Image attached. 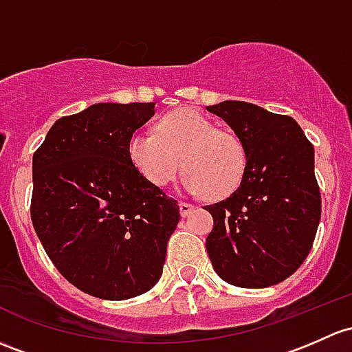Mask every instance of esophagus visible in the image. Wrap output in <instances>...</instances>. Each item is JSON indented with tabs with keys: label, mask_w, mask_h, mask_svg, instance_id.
I'll return each instance as SVG.
<instances>
[{
	"label": "esophagus",
	"mask_w": 352,
	"mask_h": 352,
	"mask_svg": "<svg viewBox=\"0 0 352 352\" xmlns=\"http://www.w3.org/2000/svg\"><path fill=\"white\" fill-rule=\"evenodd\" d=\"M179 207H180V216H182V217H187V216H190V212H192V210L195 209L194 206H192V204H188V202H184V201H180V202H179Z\"/></svg>",
	"instance_id": "34e87169"
}]
</instances>
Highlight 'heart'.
Here are the masks:
<instances>
[{
    "instance_id": "b5f03b06",
    "label": "heart",
    "mask_w": 352,
    "mask_h": 352,
    "mask_svg": "<svg viewBox=\"0 0 352 352\" xmlns=\"http://www.w3.org/2000/svg\"><path fill=\"white\" fill-rule=\"evenodd\" d=\"M128 155L135 168L155 187H165L186 168L182 186L192 194L224 199L241 184L248 155L243 140L192 108L165 114L157 135L136 131L129 136Z\"/></svg>"
}]
</instances>
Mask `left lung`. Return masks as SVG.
Listing matches in <instances>:
<instances>
[{
  "instance_id": "obj_1",
  "label": "left lung",
  "mask_w": 352,
  "mask_h": 352,
  "mask_svg": "<svg viewBox=\"0 0 352 352\" xmlns=\"http://www.w3.org/2000/svg\"><path fill=\"white\" fill-rule=\"evenodd\" d=\"M246 146V172L224 201L206 206L214 228L206 239L224 282L265 288L303 263L320 221L314 146L290 116L244 101L207 106Z\"/></svg>"
}]
</instances>
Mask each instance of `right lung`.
<instances>
[{
  "instance_id": "add662e5",
  "label": "right lung",
  "mask_w": 352,
  "mask_h": 352,
  "mask_svg": "<svg viewBox=\"0 0 352 352\" xmlns=\"http://www.w3.org/2000/svg\"><path fill=\"white\" fill-rule=\"evenodd\" d=\"M155 113V102H98L55 121L33 155V228L62 276L92 297L133 298L164 272L179 202L128 155Z\"/></svg>"
}]
</instances>
